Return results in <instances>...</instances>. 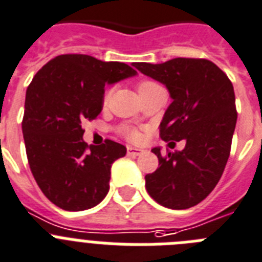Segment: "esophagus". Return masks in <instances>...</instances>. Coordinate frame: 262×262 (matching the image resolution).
Instances as JSON below:
<instances>
[{"label": "esophagus", "instance_id": "esophagus-1", "mask_svg": "<svg viewBox=\"0 0 262 262\" xmlns=\"http://www.w3.org/2000/svg\"><path fill=\"white\" fill-rule=\"evenodd\" d=\"M142 153H145V150H142V149H137V147L128 146V154H129V156L137 157V156H141V154H142Z\"/></svg>", "mask_w": 262, "mask_h": 262}]
</instances>
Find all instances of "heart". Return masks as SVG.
<instances>
[{"instance_id":"b5f03b06","label":"heart","mask_w":262,"mask_h":262,"mask_svg":"<svg viewBox=\"0 0 262 262\" xmlns=\"http://www.w3.org/2000/svg\"><path fill=\"white\" fill-rule=\"evenodd\" d=\"M157 85H158V84L154 83V81L142 80V81H140V83H138L137 88H138V92L142 93V92H145V91L150 90V88L157 87ZM109 97H111V90L105 91V93H104V99H103L104 104L108 103ZM126 137H128L129 140H132V141H138L141 138V134L138 133L137 130H133V129H128V130H126Z\"/></svg>"}]
</instances>
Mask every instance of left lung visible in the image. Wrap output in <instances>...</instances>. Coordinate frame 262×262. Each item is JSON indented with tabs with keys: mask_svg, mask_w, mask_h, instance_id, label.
<instances>
[{
	"mask_svg": "<svg viewBox=\"0 0 262 262\" xmlns=\"http://www.w3.org/2000/svg\"><path fill=\"white\" fill-rule=\"evenodd\" d=\"M133 66L165 84L172 99L159 125L161 138L186 141L185 149L165 157L159 147L151 149L159 167L145 177L147 192L172 210L196 206L217 185L231 153L237 120L233 85L207 59L175 58L161 64Z\"/></svg>",
	"mask_w": 262,
	"mask_h": 262,
	"instance_id": "left-lung-1",
	"label": "left lung"
}]
</instances>
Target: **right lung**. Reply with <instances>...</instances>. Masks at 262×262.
Instances as JSON below:
<instances>
[{
	"instance_id": "1",
	"label": "right lung",
	"mask_w": 262,
	"mask_h": 262,
	"mask_svg": "<svg viewBox=\"0 0 262 262\" xmlns=\"http://www.w3.org/2000/svg\"><path fill=\"white\" fill-rule=\"evenodd\" d=\"M136 74L121 62L66 54L43 66L29 84L22 120L27 161L42 192L59 208L88 210L108 194L111 166L126 147L112 140L88 146L81 124L100 115L105 84Z\"/></svg>"
}]
</instances>
